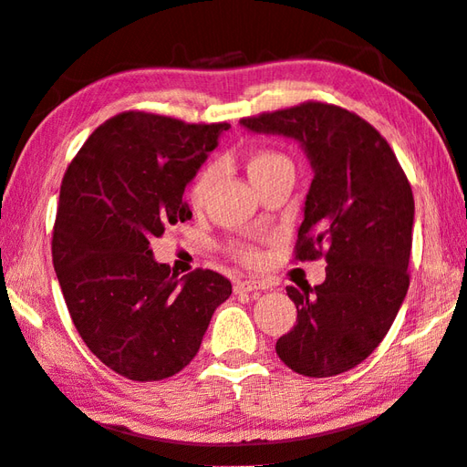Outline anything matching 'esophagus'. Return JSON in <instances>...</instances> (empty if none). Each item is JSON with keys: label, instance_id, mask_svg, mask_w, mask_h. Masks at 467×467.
Here are the masks:
<instances>
[{"label": "esophagus", "instance_id": "esophagus-1", "mask_svg": "<svg viewBox=\"0 0 467 467\" xmlns=\"http://www.w3.org/2000/svg\"><path fill=\"white\" fill-rule=\"evenodd\" d=\"M255 290H263V285L259 282H251V279H241V282L234 284L236 294H247V292H255Z\"/></svg>", "mask_w": 467, "mask_h": 467}]
</instances>
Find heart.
I'll return each instance as SVG.
<instances>
[{"mask_svg": "<svg viewBox=\"0 0 467 467\" xmlns=\"http://www.w3.org/2000/svg\"><path fill=\"white\" fill-rule=\"evenodd\" d=\"M284 165H292L290 159L274 149H257L247 157V173H249L253 183L274 171V169L284 167ZM212 182H214V171H212L210 167L202 169V171L196 175V180H193L192 188H190V202L193 208H200L202 204H204ZM231 251L236 259L244 263V265H255V263L259 261L257 249L251 247V244H247V243H234V244H231Z\"/></svg>", "mask_w": 467, "mask_h": 467, "instance_id": "heart-1", "label": "heart"}]
</instances>
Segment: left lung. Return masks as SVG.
<instances>
[{
    "label": "left lung",
    "mask_w": 467,
    "mask_h": 467,
    "mask_svg": "<svg viewBox=\"0 0 467 467\" xmlns=\"http://www.w3.org/2000/svg\"><path fill=\"white\" fill-rule=\"evenodd\" d=\"M241 124L298 140L315 169L294 257H325L327 279L285 287L298 318L275 351L296 374H343L381 343L409 292V177L374 126L341 106L304 101Z\"/></svg>",
    "instance_id": "left-lung-1"
}]
</instances>
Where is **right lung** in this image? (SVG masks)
<instances>
[{
  "instance_id": "add662e5",
  "label": "right lung",
  "mask_w": 467,
  "mask_h": 467,
  "mask_svg": "<svg viewBox=\"0 0 467 467\" xmlns=\"http://www.w3.org/2000/svg\"><path fill=\"white\" fill-rule=\"evenodd\" d=\"M228 129L130 109L98 126L67 167L53 265L83 343L124 378L182 371L233 294L212 269L177 279L149 249L165 226L192 218L185 185Z\"/></svg>"
}]
</instances>
